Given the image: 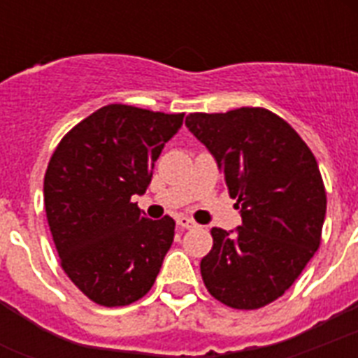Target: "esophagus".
Segmentation results:
<instances>
[{
    "instance_id": "1",
    "label": "esophagus",
    "mask_w": 358,
    "mask_h": 358,
    "mask_svg": "<svg viewBox=\"0 0 358 358\" xmlns=\"http://www.w3.org/2000/svg\"><path fill=\"white\" fill-rule=\"evenodd\" d=\"M176 223H178L180 229H193V227H196L195 221H193V219L184 217V215H182V217L176 219Z\"/></svg>"
}]
</instances>
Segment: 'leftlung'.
<instances>
[{"label": "left lung", "mask_w": 358, "mask_h": 358, "mask_svg": "<svg viewBox=\"0 0 358 358\" xmlns=\"http://www.w3.org/2000/svg\"><path fill=\"white\" fill-rule=\"evenodd\" d=\"M185 126L213 156L241 215L238 229H212L202 280L232 308L269 305L320 247L327 196L316 157L286 120L262 108L191 113Z\"/></svg>", "instance_id": "8db88e82"}]
</instances>
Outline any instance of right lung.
I'll return each instance as SVG.
<instances>
[{
  "mask_svg": "<svg viewBox=\"0 0 358 358\" xmlns=\"http://www.w3.org/2000/svg\"><path fill=\"white\" fill-rule=\"evenodd\" d=\"M184 124L111 103L81 120L53 152L44 206L69 278L98 305L124 306L148 294L174 239V219L145 217V195L163 146Z\"/></svg>",
  "mask_w": 358,
  "mask_h": 358,
  "instance_id": "add662e5",
  "label": "right lung"
}]
</instances>
